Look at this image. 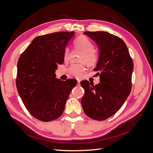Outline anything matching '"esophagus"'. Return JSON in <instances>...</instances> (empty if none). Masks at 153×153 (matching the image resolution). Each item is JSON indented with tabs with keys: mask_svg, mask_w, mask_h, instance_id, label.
Here are the masks:
<instances>
[{
	"mask_svg": "<svg viewBox=\"0 0 153 153\" xmlns=\"http://www.w3.org/2000/svg\"><path fill=\"white\" fill-rule=\"evenodd\" d=\"M77 83H78V84H80V80H77Z\"/></svg>",
	"mask_w": 153,
	"mask_h": 153,
	"instance_id": "34e87169",
	"label": "esophagus"
}]
</instances>
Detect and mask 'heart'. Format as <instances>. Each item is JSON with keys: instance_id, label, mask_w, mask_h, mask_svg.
<instances>
[{"instance_id": "obj_1", "label": "heart", "mask_w": 153, "mask_h": 153, "mask_svg": "<svg viewBox=\"0 0 153 153\" xmlns=\"http://www.w3.org/2000/svg\"><path fill=\"white\" fill-rule=\"evenodd\" d=\"M76 48L82 50L84 52V54L82 55L81 61L85 62L88 66H93L98 61V56L94 52V45L91 41L84 36H81L77 38L74 41ZM69 50L66 48L64 50V59L67 60L69 57ZM85 70V67L83 64H73L69 67L68 72L70 75L80 78L82 76L83 72Z\"/></svg>"}]
</instances>
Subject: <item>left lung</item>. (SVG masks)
Returning <instances> with one entry per match:
<instances>
[{
    "label": "left lung",
    "mask_w": 153,
    "mask_h": 153,
    "mask_svg": "<svg viewBox=\"0 0 153 153\" xmlns=\"http://www.w3.org/2000/svg\"><path fill=\"white\" fill-rule=\"evenodd\" d=\"M98 45L100 57L94 71L100 77L96 85L82 82L85 94L81 103L88 117L103 121L121 108L131 91L133 62L122 39L103 31L85 32Z\"/></svg>",
    "instance_id": "1"
}]
</instances>
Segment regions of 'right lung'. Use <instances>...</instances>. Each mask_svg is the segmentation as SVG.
<instances>
[{"label":"right lung","mask_w":153,"mask_h":153,"mask_svg":"<svg viewBox=\"0 0 153 153\" xmlns=\"http://www.w3.org/2000/svg\"><path fill=\"white\" fill-rule=\"evenodd\" d=\"M75 32H58L36 37L18 59L16 85L25 106L37 119L59 117L76 81L61 80L55 74L64 62L66 47Z\"/></svg>","instance_id":"add662e5"}]
</instances>
